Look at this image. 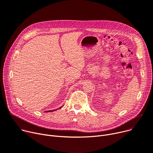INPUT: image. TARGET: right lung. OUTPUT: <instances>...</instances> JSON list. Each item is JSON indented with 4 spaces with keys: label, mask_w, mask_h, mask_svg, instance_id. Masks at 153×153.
<instances>
[{
    "label": "right lung",
    "mask_w": 153,
    "mask_h": 153,
    "mask_svg": "<svg viewBox=\"0 0 153 153\" xmlns=\"http://www.w3.org/2000/svg\"><path fill=\"white\" fill-rule=\"evenodd\" d=\"M56 111V110H52V111H45V112H52V111Z\"/></svg>",
    "instance_id": "obj_1"
}]
</instances>
